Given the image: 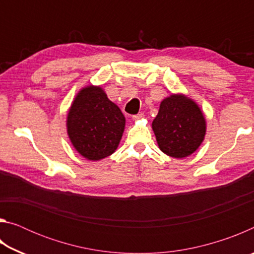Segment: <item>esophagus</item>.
<instances>
[{
    "instance_id": "34e87169",
    "label": "esophagus",
    "mask_w": 254,
    "mask_h": 254,
    "mask_svg": "<svg viewBox=\"0 0 254 254\" xmlns=\"http://www.w3.org/2000/svg\"><path fill=\"white\" fill-rule=\"evenodd\" d=\"M143 117H144V114H143V113H139V114H136V115H133V117H132V120H134V121H136V120L142 119Z\"/></svg>"
}]
</instances>
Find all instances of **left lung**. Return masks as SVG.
Returning <instances> with one entry per match:
<instances>
[{
	"instance_id": "8db88e82",
	"label": "left lung",
	"mask_w": 254,
	"mask_h": 254,
	"mask_svg": "<svg viewBox=\"0 0 254 254\" xmlns=\"http://www.w3.org/2000/svg\"><path fill=\"white\" fill-rule=\"evenodd\" d=\"M152 130L159 149L176 159L194 153L203 143L206 120L198 104L185 94H171L163 98Z\"/></svg>"
}]
</instances>
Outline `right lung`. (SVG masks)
Returning <instances> with one entry per match:
<instances>
[{
  "instance_id": "obj_1",
  "label": "right lung",
  "mask_w": 254,
  "mask_h": 254,
  "mask_svg": "<svg viewBox=\"0 0 254 254\" xmlns=\"http://www.w3.org/2000/svg\"><path fill=\"white\" fill-rule=\"evenodd\" d=\"M66 127L76 151L89 161H98L118 149L126 118L101 86L88 85L76 94L68 110Z\"/></svg>"
}]
</instances>
